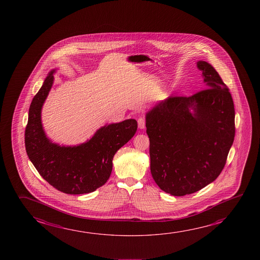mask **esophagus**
I'll use <instances>...</instances> for the list:
<instances>
[{
	"instance_id": "obj_1",
	"label": "esophagus",
	"mask_w": 260,
	"mask_h": 260,
	"mask_svg": "<svg viewBox=\"0 0 260 260\" xmlns=\"http://www.w3.org/2000/svg\"><path fill=\"white\" fill-rule=\"evenodd\" d=\"M145 125H146L145 118L141 117V118H140V119H138V126H139V128L143 129V128H145Z\"/></svg>"
}]
</instances>
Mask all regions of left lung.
I'll return each mask as SVG.
<instances>
[{"label": "left lung", "instance_id": "obj_1", "mask_svg": "<svg viewBox=\"0 0 260 260\" xmlns=\"http://www.w3.org/2000/svg\"><path fill=\"white\" fill-rule=\"evenodd\" d=\"M207 89L169 97L146 114L150 172L163 191L185 196L213 182L235 137L234 103L211 64L197 62Z\"/></svg>", "mask_w": 260, "mask_h": 260}]
</instances>
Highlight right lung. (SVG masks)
<instances>
[{"label":"right lung","mask_w":260,"mask_h":260,"mask_svg":"<svg viewBox=\"0 0 260 260\" xmlns=\"http://www.w3.org/2000/svg\"><path fill=\"white\" fill-rule=\"evenodd\" d=\"M51 71L29 110L25 128V149L40 175L60 191L79 195L93 192L106 183L112 171V159L118 149L136 133V119L109 124L99 128L93 137L78 146L52 143L43 131L42 108L53 83Z\"/></svg>","instance_id":"obj_1"}]
</instances>
